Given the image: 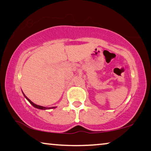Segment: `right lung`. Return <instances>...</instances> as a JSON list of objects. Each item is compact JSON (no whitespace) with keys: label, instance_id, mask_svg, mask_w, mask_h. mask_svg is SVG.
<instances>
[{"label":"right lung","instance_id":"obj_1","mask_svg":"<svg viewBox=\"0 0 151 151\" xmlns=\"http://www.w3.org/2000/svg\"><path fill=\"white\" fill-rule=\"evenodd\" d=\"M22 94H23L25 98L27 99V100L29 102V103L32 104V105L35 107V108H37L38 109H40V110H47V109H55L57 106H53V107H45V106H40V105H38V104H36L34 103H32V102L29 99H28L27 97L26 96V95L23 93V92H22Z\"/></svg>","mask_w":151,"mask_h":151}]
</instances>
